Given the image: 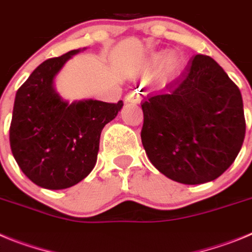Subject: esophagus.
Returning a JSON list of instances; mask_svg holds the SVG:
<instances>
[{"instance_id":"34e87169","label":"esophagus","mask_w":252,"mask_h":252,"mask_svg":"<svg viewBox=\"0 0 252 252\" xmlns=\"http://www.w3.org/2000/svg\"><path fill=\"white\" fill-rule=\"evenodd\" d=\"M142 100V96L138 92H130L126 96V103L128 104H139Z\"/></svg>"}]
</instances>
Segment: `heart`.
I'll return each instance as SVG.
<instances>
[{
  "instance_id": "obj_1",
  "label": "heart",
  "mask_w": 252,
  "mask_h": 252,
  "mask_svg": "<svg viewBox=\"0 0 252 252\" xmlns=\"http://www.w3.org/2000/svg\"><path fill=\"white\" fill-rule=\"evenodd\" d=\"M158 65H160V75L163 78H169L180 71L183 65V59L177 53H169L165 58L163 54H157L152 56L151 66L157 67Z\"/></svg>"
}]
</instances>
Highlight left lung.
<instances>
[{
	"mask_svg": "<svg viewBox=\"0 0 252 252\" xmlns=\"http://www.w3.org/2000/svg\"><path fill=\"white\" fill-rule=\"evenodd\" d=\"M142 109L147 157L178 183L216 180L244 143L241 93L210 56H193L180 78L143 99Z\"/></svg>",
	"mask_w": 252,
	"mask_h": 252,
	"instance_id": "1",
	"label": "left lung"
}]
</instances>
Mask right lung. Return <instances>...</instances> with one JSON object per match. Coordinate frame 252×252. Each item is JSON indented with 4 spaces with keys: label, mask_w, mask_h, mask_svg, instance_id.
Masks as SVG:
<instances>
[{
    "label": "right lung",
    "mask_w": 252,
    "mask_h": 252,
    "mask_svg": "<svg viewBox=\"0 0 252 252\" xmlns=\"http://www.w3.org/2000/svg\"><path fill=\"white\" fill-rule=\"evenodd\" d=\"M78 49L38 65L17 90L10 144L25 176L46 189H65L83 181L95 167L105 124L123 101L83 99L70 103L56 92L55 79Z\"/></svg>",
    "instance_id": "1"
}]
</instances>
